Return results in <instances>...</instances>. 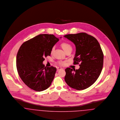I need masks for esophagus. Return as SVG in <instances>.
<instances>
[{
  "instance_id": "1",
  "label": "esophagus",
  "mask_w": 120,
  "mask_h": 120,
  "mask_svg": "<svg viewBox=\"0 0 120 120\" xmlns=\"http://www.w3.org/2000/svg\"><path fill=\"white\" fill-rule=\"evenodd\" d=\"M62 69V68H61V67H57V71L58 70H60V69Z\"/></svg>"
}]
</instances>
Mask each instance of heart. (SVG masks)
Listing matches in <instances>:
<instances>
[{
    "mask_svg": "<svg viewBox=\"0 0 120 120\" xmlns=\"http://www.w3.org/2000/svg\"><path fill=\"white\" fill-rule=\"evenodd\" d=\"M60 46H61V47H62L63 49L64 50V51L65 52H66L68 50H72V46L69 43L67 42H63L61 43ZM54 49V47H53L52 48V50H51V52H53ZM65 62L59 61L58 62V64L60 65H63L65 64Z\"/></svg>",
    "mask_w": 120,
    "mask_h": 120,
    "instance_id": "1",
    "label": "heart"
}]
</instances>
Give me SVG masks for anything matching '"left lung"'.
<instances>
[{
  "instance_id": "1",
  "label": "left lung",
  "mask_w": 120,
  "mask_h": 120,
  "mask_svg": "<svg viewBox=\"0 0 120 120\" xmlns=\"http://www.w3.org/2000/svg\"><path fill=\"white\" fill-rule=\"evenodd\" d=\"M64 36L75 45L73 64H79L80 66L78 69H65V81L70 87L77 90L87 88L98 78L103 67L104 54L100 44L94 37L86 33Z\"/></svg>"
}]
</instances>
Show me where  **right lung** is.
I'll list each match as a JSON object with an SVG mask.
<instances>
[{
  "instance_id": "add662e5",
  "label": "right lung",
  "mask_w": 120,
  "mask_h": 120,
  "mask_svg": "<svg viewBox=\"0 0 120 120\" xmlns=\"http://www.w3.org/2000/svg\"><path fill=\"white\" fill-rule=\"evenodd\" d=\"M59 40L53 34H41L21 45L16 56V68L21 79L29 88L41 91L51 86L56 68L45 67L42 62L51 55L52 48Z\"/></svg>"
}]
</instances>
